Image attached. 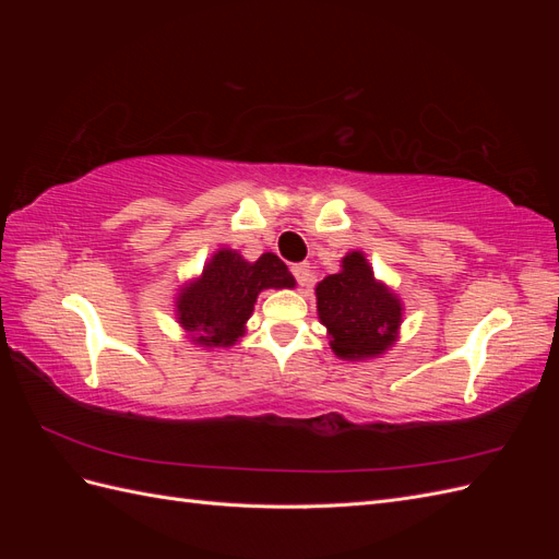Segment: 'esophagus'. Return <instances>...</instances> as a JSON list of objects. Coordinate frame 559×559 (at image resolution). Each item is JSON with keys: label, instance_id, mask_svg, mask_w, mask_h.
Here are the masks:
<instances>
[{"label": "esophagus", "instance_id": "34e87169", "mask_svg": "<svg viewBox=\"0 0 559 559\" xmlns=\"http://www.w3.org/2000/svg\"><path fill=\"white\" fill-rule=\"evenodd\" d=\"M292 273H294V277H296V282L300 286H308L312 282V267H310V263H296L292 267Z\"/></svg>", "mask_w": 559, "mask_h": 559}]
</instances>
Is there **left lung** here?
Here are the masks:
<instances>
[{
    "instance_id": "left-lung-1",
    "label": "left lung",
    "mask_w": 559,
    "mask_h": 559,
    "mask_svg": "<svg viewBox=\"0 0 559 559\" xmlns=\"http://www.w3.org/2000/svg\"><path fill=\"white\" fill-rule=\"evenodd\" d=\"M317 314L333 354L343 361L378 359L399 341L403 302L376 277L366 253L347 251L341 270L314 286Z\"/></svg>"
}]
</instances>
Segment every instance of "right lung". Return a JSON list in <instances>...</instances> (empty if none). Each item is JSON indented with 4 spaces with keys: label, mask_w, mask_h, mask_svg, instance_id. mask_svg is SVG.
Wrapping results in <instances>:
<instances>
[{
    "label": "right lung",
    "mask_w": 559,
    "mask_h": 559,
    "mask_svg": "<svg viewBox=\"0 0 559 559\" xmlns=\"http://www.w3.org/2000/svg\"><path fill=\"white\" fill-rule=\"evenodd\" d=\"M296 280L273 251L247 261L238 249L222 247L183 282L175 296V319L189 343L222 349L240 343L247 321L265 289H294Z\"/></svg>",
    "instance_id": "obj_1"
}]
</instances>
